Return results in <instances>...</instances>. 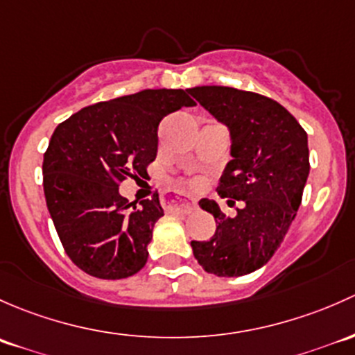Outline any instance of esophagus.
<instances>
[{"label":"esophagus","mask_w":355,"mask_h":355,"mask_svg":"<svg viewBox=\"0 0 355 355\" xmlns=\"http://www.w3.org/2000/svg\"><path fill=\"white\" fill-rule=\"evenodd\" d=\"M167 208L173 211H181V214H191L196 208L195 202H188V200H171L167 203Z\"/></svg>","instance_id":"34e87169"}]
</instances>
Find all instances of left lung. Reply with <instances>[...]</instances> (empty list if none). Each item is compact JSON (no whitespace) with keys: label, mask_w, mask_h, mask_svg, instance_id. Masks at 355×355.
I'll list each match as a JSON object with an SVG mask.
<instances>
[{"label":"left lung","mask_w":355,"mask_h":355,"mask_svg":"<svg viewBox=\"0 0 355 355\" xmlns=\"http://www.w3.org/2000/svg\"><path fill=\"white\" fill-rule=\"evenodd\" d=\"M188 92L229 128L232 160L217 191L243 202L229 217L214 200H200L217 229L208 241H191L193 254L217 277L248 275L268 263L297 214L309 174L308 135L273 98L218 85Z\"/></svg>","instance_id":"obj_1"}]
</instances>
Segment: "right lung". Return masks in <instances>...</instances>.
<instances>
[{"label": "right lung", "mask_w": 355, "mask_h": 355, "mask_svg": "<svg viewBox=\"0 0 355 355\" xmlns=\"http://www.w3.org/2000/svg\"><path fill=\"white\" fill-rule=\"evenodd\" d=\"M188 90H141L87 105L58 124L44 153V195L64 251L89 275L119 280L145 266L159 195L140 205L119 195V182L147 173L159 124L191 107Z\"/></svg>", "instance_id": "obj_1"}]
</instances>
